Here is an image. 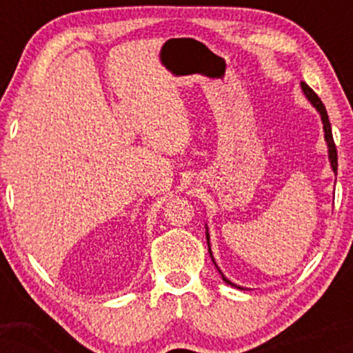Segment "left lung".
Returning a JSON list of instances; mask_svg holds the SVG:
<instances>
[{"instance_id": "obj_1", "label": "left lung", "mask_w": 353, "mask_h": 353, "mask_svg": "<svg viewBox=\"0 0 353 353\" xmlns=\"http://www.w3.org/2000/svg\"><path fill=\"white\" fill-rule=\"evenodd\" d=\"M302 89L303 92H305V96L309 98V101L312 104H314L315 109L320 112V116H322V123H323V131H325V141L327 144H329V157H330V164H332V169H334V172H337V148H335V143H334V136H332V125H330V121H329V116H327V111H325V106H323V103L320 101V98L317 94H315L312 89L307 86L305 83H302ZM208 245H209V234H208ZM209 252H210V247H209ZM210 257H212V254H210ZM214 261V259H212ZM216 264V262H214ZM222 279H224L225 282L230 283V285H234L232 282H229L228 279L222 275ZM237 287V285H234Z\"/></svg>"}]
</instances>
